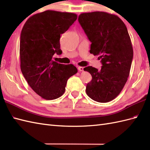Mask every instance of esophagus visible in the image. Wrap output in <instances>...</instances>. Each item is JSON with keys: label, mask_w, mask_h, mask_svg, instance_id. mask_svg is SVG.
Here are the masks:
<instances>
[{"label": "esophagus", "mask_w": 150, "mask_h": 150, "mask_svg": "<svg viewBox=\"0 0 150 150\" xmlns=\"http://www.w3.org/2000/svg\"><path fill=\"white\" fill-rule=\"evenodd\" d=\"M78 69L79 70V71H84V68H83V67H82V66H79Z\"/></svg>", "instance_id": "esophagus-1"}]
</instances>
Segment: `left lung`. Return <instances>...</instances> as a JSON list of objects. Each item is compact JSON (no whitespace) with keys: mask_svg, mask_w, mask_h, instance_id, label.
Returning a JSON list of instances; mask_svg holds the SVG:
<instances>
[{"mask_svg":"<svg viewBox=\"0 0 150 150\" xmlns=\"http://www.w3.org/2000/svg\"><path fill=\"white\" fill-rule=\"evenodd\" d=\"M78 20L91 42L90 53L103 64L100 70L84 68L92 76L86 91L93 100L108 103L119 95L129 75L133 50L128 30L118 16L104 11L84 13Z\"/></svg>","mask_w":150,"mask_h":150,"instance_id":"left-lung-1","label":"left lung"}]
</instances>
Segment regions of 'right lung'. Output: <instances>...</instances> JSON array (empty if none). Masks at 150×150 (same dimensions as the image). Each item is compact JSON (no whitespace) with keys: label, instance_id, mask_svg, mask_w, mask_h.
I'll list each match as a JSON object with an SVG mask.
<instances>
[{"label":"right lung","instance_id":"1","mask_svg":"<svg viewBox=\"0 0 150 150\" xmlns=\"http://www.w3.org/2000/svg\"><path fill=\"white\" fill-rule=\"evenodd\" d=\"M77 18L73 13L47 10L33 15L24 24L21 34V69L31 89L42 98L53 100L65 91L68 79L77 73L71 64L52 60L60 55V35Z\"/></svg>","mask_w":150,"mask_h":150}]
</instances>
